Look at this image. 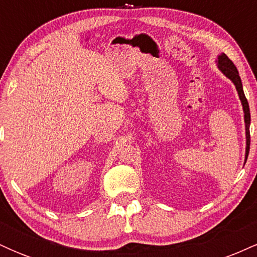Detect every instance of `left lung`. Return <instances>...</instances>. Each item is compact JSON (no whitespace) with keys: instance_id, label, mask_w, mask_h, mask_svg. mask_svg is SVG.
<instances>
[{"instance_id":"1","label":"left lung","mask_w":257,"mask_h":257,"mask_svg":"<svg viewBox=\"0 0 257 257\" xmlns=\"http://www.w3.org/2000/svg\"><path fill=\"white\" fill-rule=\"evenodd\" d=\"M217 65H219V69L221 70V72L228 77L231 81L234 83L235 88H237L238 95H239V99L241 101V105H243V110H244V119H245V129H246V153H245V161L247 158V155H249V149H250V131H249V125H250V108H249V104H247V100L244 95L243 91V85H241V79L239 77V73H238L237 67L234 66V64L232 63V60L229 59L225 53L220 55L217 58Z\"/></svg>"}]
</instances>
